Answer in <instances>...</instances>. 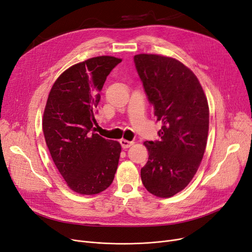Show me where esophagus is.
Listing matches in <instances>:
<instances>
[{
    "label": "esophagus",
    "mask_w": 252,
    "mask_h": 252,
    "mask_svg": "<svg viewBox=\"0 0 252 252\" xmlns=\"http://www.w3.org/2000/svg\"><path fill=\"white\" fill-rule=\"evenodd\" d=\"M121 145H122V147L124 148V149H126V148H129L131 145H134V142H129V141H127V140H125V139H122L121 140Z\"/></svg>",
    "instance_id": "1"
}]
</instances>
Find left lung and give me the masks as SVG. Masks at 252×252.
I'll return each instance as SVG.
<instances>
[{
    "mask_svg": "<svg viewBox=\"0 0 252 252\" xmlns=\"http://www.w3.org/2000/svg\"><path fill=\"white\" fill-rule=\"evenodd\" d=\"M134 62L154 115L162 122L160 139L144 142L149 158L141 179L151 194L168 198L187 187L202 160L207 99L196 75L182 62L153 54L136 55Z\"/></svg>",
    "mask_w": 252,
    "mask_h": 252,
    "instance_id": "left-lung-1",
    "label": "left lung"
}]
</instances>
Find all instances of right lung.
Masks as SVG:
<instances>
[{"label":"right lung","mask_w":252,"mask_h":252,"mask_svg":"<svg viewBox=\"0 0 252 252\" xmlns=\"http://www.w3.org/2000/svg\"><path fill=\"white\" fill-rule=\"evenodd\" d=\"M122 62L99 56L66 69L53 85L43 117V131L52 159L67 186L83 195L98 194L113 182L121 144L95 134L100 91Z\"/></svg>","instance_id":"1"}]
</instances>
